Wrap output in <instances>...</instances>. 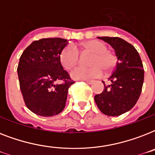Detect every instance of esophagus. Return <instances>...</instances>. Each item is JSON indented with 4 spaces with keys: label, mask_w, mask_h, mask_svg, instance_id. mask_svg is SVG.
<instances>
[{
    "label": "esophagus",
    "mask_w": 155,
    "mask_h": 155,
    "mask_svg": "<svg viewBox=\"0 0 155 155\" xmlns=\"http://www.w3.org/2000/svg\"><path fill=\"white\" fill-rule=\"evenodd\" d=\"M83 81H84V82L87 83V84H93V83L95 82L94 80H83Z\"/></svg>",
    "instance_id": "esophagus-1"
}]
</instances>
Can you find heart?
Wrapping results in <instances>:
<instances>
[{
  "label": "heart",
  "instance_id": "obj_1",
  "mask_svg": "<svg viewBox=\"0 0 155 155\" xmlns=\"http://www.w3.org/2000/svg\"><path fill=\"white\" fill-rule=\"evenodd\" d=\"M81 50L93 53L89 61V67H78L71 71V75L75 80H86L101 77L104 73L108 75L117 64V57L108 50V46L99 40H91L81 46ZM80 53L73 46H67L59 54V60L63 68L71 70L77 65Z\"/></svg>",
  "mask_w": 155,
  "mask_h": 155
}]
</instances>
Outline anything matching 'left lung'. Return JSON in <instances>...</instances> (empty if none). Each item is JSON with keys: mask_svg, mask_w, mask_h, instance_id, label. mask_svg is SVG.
<instances>
[{"mask_svg": "<svg viewBox=\"0 0 155 155\" xmlns=\"http://www.w3.org/2000/svg\"><path fill=\"white\" fill-rule=\"evenodd\" d=\"M110 44L117 57V65L104 90L95 96L97 107L104 114L121 115L135 105L142 92L144 69L137 50L130 43L117 37H99Z\"/></svg>", "mask_w": 155, "mask_h": 155, "instance_id": "1", "label": "left lung"}]
</instances>
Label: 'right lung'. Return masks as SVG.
I'll return each mask as SVG.
<instances>
[{
  "mask_svg": "<svg viewBox=\"0 0 155 155\" xmlns=\"http://www.w3.org/2000/svg\"><path fill=\"white\" fill-rule=\"evenodd\" d=\"M68 40L53 38L33 42L21 55L18 67L20 89L25 105L42 117L60 113L68 88L74 84L59 60Z\"/></svg>",
  "mask_w": 155,
  "mask_h": 155,
  "instance_id": "right-lung-1",
  "label": "right lung"
}]
</instances>
